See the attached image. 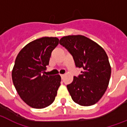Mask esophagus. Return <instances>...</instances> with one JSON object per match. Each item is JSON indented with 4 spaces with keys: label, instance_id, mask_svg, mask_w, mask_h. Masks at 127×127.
<instances>
[{
    "label": "esophagus",
    "instance_id": "34e87169",
    "mask_svg": "<svg viewBox=\"0 0 127 127\" xmlns=\"http://www.w3.org/2000/svg\"><path fill=\"white\" fill-rule=\"evenodd\" d=\"M60 76H61V77H62V79H64V77L65 75L64 74H61Z\"/></svg>",
    "mask_w": 127,
    "mask_h": 127
}]
</instances>
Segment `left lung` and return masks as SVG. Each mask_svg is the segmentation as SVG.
Masks as SVG:
<instances>
[{
	"label": "left lung",
	"mask_w": 127,
	"mask_h": 127,
	"mask_svg": "<svg viewBox=\"0 0 127 127\" xmlns=\"http://www.w3.org/2000/svg\"><path fill=\"white\" fill-rule=\"evenodd\" d=\"M60 44L72 56L75 66L82 69L67 85L73 101L81 106L93 105L109 83L111 69L107 55L96 42L81 35L64 36Z\"/></svg>",
	"instance_id": "1"
}]
</instances>
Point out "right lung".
<instances>
[{"label": "right lung", "mask_w": 127, "mask_h": 127, "mask_svg": "<svg viewBox=\"0 0 127 127\" xmlns=\"http://www.w3.org/2000/svg\"><path fill=\"white\" fill-rule=\"evenodd\" d=\"M58 44L59 39L54 37L39 38L24 46L16 58L12 71L14 85L20 98L31 107L43 109L55 100L60 75L42 73Z\"/></svg>", "instance_id": "right-lung-1"}]
</instances>
